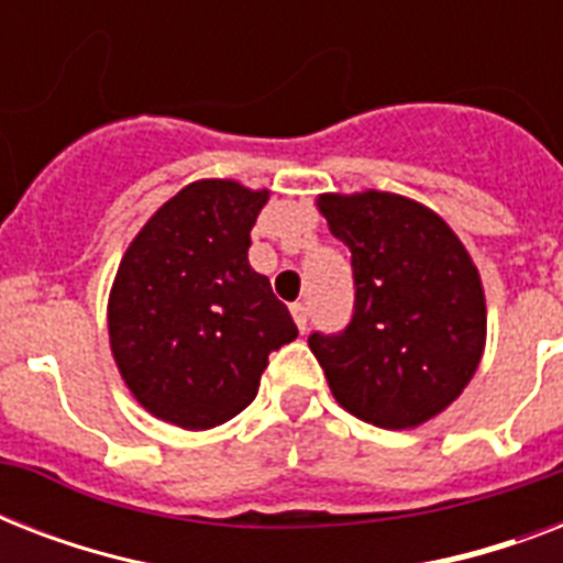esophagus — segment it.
Masks as SVG:
<instances>
[{
  "label": "esophagus",
  "mask_w": 563,
  "mask_h": 563,
  "mask_svg": "<svg viewBox=\"0 0 563 563\" xmlns=\"http://www.w3.org/2000/svg\"><path fill=\"white\" fill-rule=\"evenodd\" d=\"M291 316H295V324H298L300 333H307L309 327V312L303 303H291Z\"/></svg>",
  "instance_id": "1"
}]
</instances>
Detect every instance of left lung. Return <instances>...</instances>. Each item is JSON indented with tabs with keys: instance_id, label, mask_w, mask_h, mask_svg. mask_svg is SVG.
Masks as SVG:
<instances>
[{
	"instance_id": "8db88e82",
	"label": "left lung",
	"mask_w": 563,
	"mask_h": 563,
	"mask_svg": "<svg viewBox=\"0 0 563 563\" xmlns=\"http://www.w3.org/2000/svg\"><path fill=\"white\" fill-rule=\"evenodd\" d=\"M335 239L351 247L353 316L312 333L333 397L356 418L409 429L464 391L485 347L479 272L435 212L391 192L321 195Z\"/></svg>"
}]
</instances>
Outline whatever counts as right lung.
<instances>
[{
    "mask_svg": "<svg viewBox=\"0 0 563 563\" xmlns=\"http://www.w3.org/2000/svg\"><path fill=\"white\" fill-rule=\"evenodd\" d=\"M268 192L198 180L154 212L110 291V347L145 409L210 429L251 406L268 353L298 339L289 309L247 263Z\"/></svg>",
    "mask_w": 563,
    "mask_h": 563,
    "instance_id": "obj_1",
    "label": "right lung"
}]
</instances>
